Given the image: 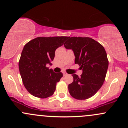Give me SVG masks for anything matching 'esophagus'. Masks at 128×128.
Segmentation results:
<instances>
[{"label":"esophagus","mask_w":128,"mask_h":128,"mask_svg":"<svg viewBox=\"0 0 128 128\" xmlns=\"http://www.w3.org/2000/svg\"><path fill=\"white\" fill-rule=\"evenodd\" d=\"M63 76H68V74H67L66 72H63Z\"/></svg>","instance_id":"1"}]
</instances>
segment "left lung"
<instances>
[{"label":"left lung","mask_w":128,"mask_h":128,"mask_svg":"<svg viewBox=\"0 0 128 128\" xmlns=\"http://www.w3.org/2000/svg\"><path fill=\"white\" fill-rule=\"evenodd\" d=\"M64 47L73 51L75 64L82 69L80 77L72 75L74 80L68 86L70 95L77 100L92 97L102 86L108 68L104 46L88 37H68Z\"/></svg>","instance_id":"obj_1"}]
</instances>
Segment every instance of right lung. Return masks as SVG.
Listing matches in <instances>:
<instances>
[{
	"label": "right lung",
	"mask_w": 128,
	"mask_h": 128,
	"mask_svg": "<svg viewBox=\"0 0 128 128\" xmlns=\"http://www.w3.org/2000/svg\"><path fill=\"white\" fill-rule=\"evenodd\" d=\"M67 38L38 37L24 45L19 60V70L26 89L34 96L45 98L54 92L62 73H55L46 65H52L55 51Z\"/></svg>",
	"instance_id": "add662e5"
}]
</instances>
